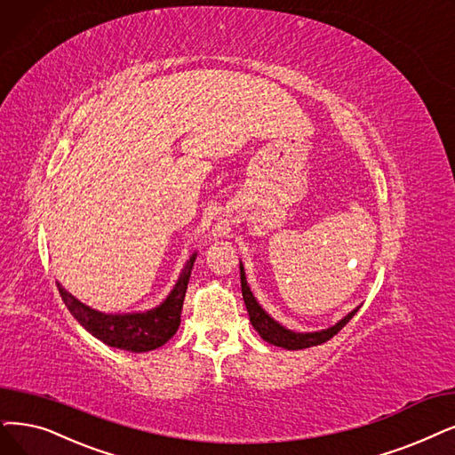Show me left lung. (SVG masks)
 <instances>
[{
    "instance_id": "8db88e82",
    "label": "left lung",
    "mask_w": 455,
    "mask_h": 455,
    "mask_svg": "<svg viewBox=\"0 0 455 455\" xmlns=\"http://www.w3.org/2000/svg\"><path fill=\"white\" fill-rule=\"evenodd\" d=\"M241 287H243V299L246 304V310L250 315V323L253 329L259 332V336L270 343L276 345V347H283L287 351H299V349H306V347H314V345H321L324 341H329L331 338H334L345 324H347L353 315L358 312V307L351 314L345 315L341 321H338L334 326H329V329L319 331V332H293L282 326L278 321L272 319L263 307L259 306V302L256 300V297L251 295L250 285L246 282V275H244V267L241 263Z\"/></svg>"
}]
</instances>
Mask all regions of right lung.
<instances>
[{
	"mask_svg": "<svg viewBox=\"0 0 455 455\" xmlns=\"http://www.w3.org/2000/svg\"><path fill=\"white\" fill-rule=\"evenodd\" d=\"M196 256L197 253L194 251L190 259L185 263L183 270H180V276L166 300L148 312L102 314L85 306L76 297H72L60 282L58 289L68 312L75 315V319L89 334H93L102 343L110 345V347L132 353H148L162 347L168 339L173 338L179 329L180 310H183Z\"/></svg>",
	"mask_w": 455,
	"mask_h": 455,
	"instance_id": "1",
	"label": "right lung"
}]
</instances>
